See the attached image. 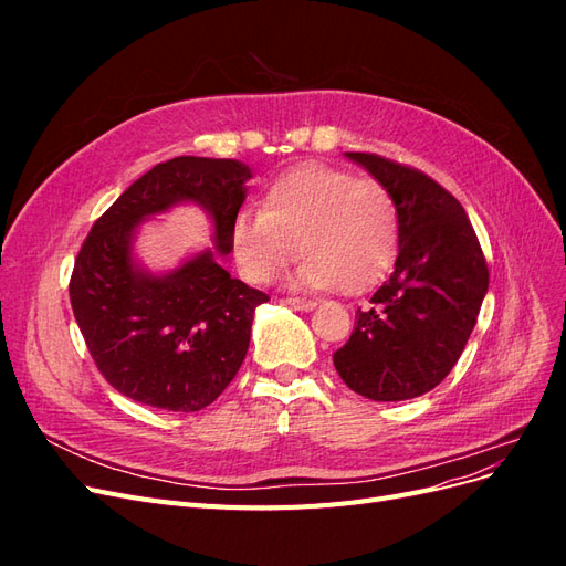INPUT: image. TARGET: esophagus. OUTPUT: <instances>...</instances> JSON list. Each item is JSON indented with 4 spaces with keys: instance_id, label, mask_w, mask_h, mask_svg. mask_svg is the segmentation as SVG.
Here are the masks:
<instances>
[{
    "instance_id": "1",
    "label": "esophagus",
    "mask_w": 566,
    "mask_h": 566,
    "mask_svg": "<svg viewBox=\"0 0 566 566\" xmlns=\"http://www.w3.org/2000/svg\"><path fill=\"white\" fill-rule=\"evenodd\" d=\"M283 302L290 304V306H295V310H300V312H312L316 306L314 300H306V297H285Z\"/></svg>"
}]
</instances>
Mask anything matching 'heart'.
Returning <instances> with one entry per match:
<instances>
[{
	"mask_svg": "<svg viewBox=\"0 0 566 566\" xmlns=\"http://www.w3.org/2000/svg\"><path fill=\"white\" fill-rule=\"evenodd\" d=\"M399 248V210L387 186L331 165H302L273 179L260 212L231 221V250L254 283H269L300 252L295 281L358 293L378 281Z\"/></svg>",
	"mask_w": 566,
	"mask_h": 566,
	"instance_id": "obj_1",
	"label": "heart"
}]
</instances>
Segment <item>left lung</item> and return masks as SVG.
Wrapping results in <instances>:
<instances>
[{
  "mask_svg": "<svg viewBox=\"0 0 566 566\" xmlns=\"http://www.w3.org/2000/svg\"><path fill=\"white\" fill-rule=\"evenodd\" d=\"M347 158L397 202L399 254L389 279L358 306L333 364L366 399H416L458 364L489 290V266L465 210L441 184L375 153Z\"/></svg>",
  "mask_w": 566,
  "mask_h": 566,
  "instance_id": "left-lung-1",
  "label": "left lung"
}]
</instances>
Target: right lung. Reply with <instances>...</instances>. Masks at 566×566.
Returning <instances> with one entry per match:
<instances>
[{"label": "right lung", "mask_w": 566, "mask_h": 566, "mask_svg": "<svg viewBox=\"0 0 566 566\" xmlns=\"http://www.w3.org/2000/svg\"><path fill=\"white\" fill-rule=\"evenodd\" d=\"M250 167L181 156L136 179L101 214L77 252L71 304L96 368L125 397L193 413L229 387L250 345L254 310L269 300L214 260L196 254L153 276L132 260V233L150 214L193 200L210 212L217 252H231V221Z\"/></svg>", "instance_id": "right-lung-1"}]
</instances>
